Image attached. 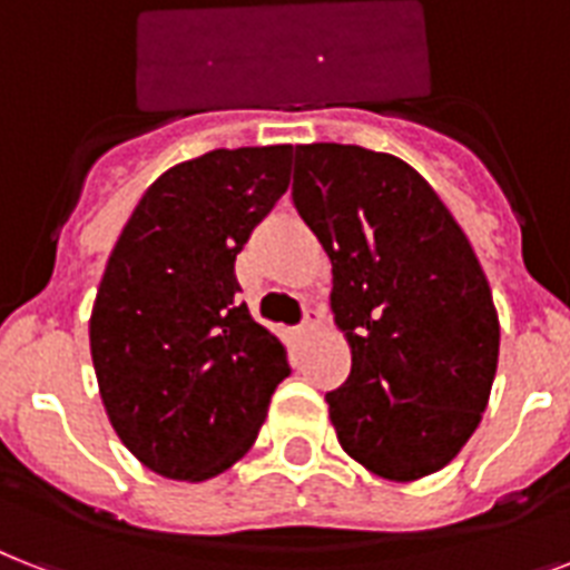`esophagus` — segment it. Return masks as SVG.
Returning a JSON list of instances; mask_svg holds the SVG:
<instances>
[{
	"instance_id": "34e87169",
	"label": "esophagus",
	"mask_w": 570,
	"mask_h": 570,
	"mask_svg": "<svg viewBox=\"0 0 570 570\" xmlns=\"http://www.w3.org/2000/svg\"><path fill=\"white\" fill-rule=\"evenodd\" d=\"M316 325H318V309L307 307V309H304V318H301L298 333H301V336H307V333L313 331V327H316Z\"/></svg>"
}]
</instances>
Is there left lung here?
<instances>
[{
  "label": "left lung",
  "instance_id": "1",
  "mask_svg": "<svg viewBox=\"0 0 570 570\" xmlns=\"http://www.w3.org/2000/svg\"><path fill=\"white\" fill-rule=\"evenodd\" d=\"M293 202L333 263L351 374L327 392L342 451L383 480L445 469L478 430L501 325L469 237L401 157L295 146Z\"/></svg>",
  "mask_w": 570,
  "mask_h": 570
}]
</instances>
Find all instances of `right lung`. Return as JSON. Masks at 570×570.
<instances>
[{"instance_id":"obj_1","label":"right lung","mask_w":570,"mask_h":570,"mask_svg":"<svg viewBox=\"0 0 570 570\" xmlns=\"http://www.w3.org/2000/svg\"><path fill=\"white\" fill-rule=\"evenodd\" d=\"M293 146L216 149L142 193L101 275L90 354L101 404L137 460L210 480L248 453L286 348L239 301L234 263L289 187Z\"/></svg>"}]
</instances>
